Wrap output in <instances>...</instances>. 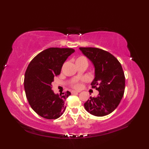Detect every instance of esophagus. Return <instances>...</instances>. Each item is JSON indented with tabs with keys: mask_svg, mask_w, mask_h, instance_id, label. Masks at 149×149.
Wrapping results in <instances>:
<instances>
[{
	"mask_svg": "<svg viewBox=\"0 0 149 149\" xmlns=\"http://www.w3.org/2000/svg\"><path fill=\"white\" fill-rule=\"evenodd\" d=\"M71 93H72V94H74V93H79V91H71Z\"/></svg>",
	"mask_w": 149,
	"mask_h": 149,
	"instance_id": "obj_1",
	"label": "esophagus"
}]
</instances>
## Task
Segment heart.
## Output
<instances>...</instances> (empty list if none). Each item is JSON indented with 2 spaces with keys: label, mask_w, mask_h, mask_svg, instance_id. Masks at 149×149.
<instances>
[{
  "label": "heart",
  "mask_w": 149,
  "mask_h": 149,
  "mask_svg": "<svg viewBox=\"0 0 149 149\" xmlns=\"http://www.w3.org/2000/svg\"><path fill=\"white\" fill-rule=\"evenodd\" d=\"M86 59L84 58V57H79V58H78L77 59H76V61H79V60L81 59ZM87 81V79L86 77H83L81 78V79L79 81H75L74 83H72L71 86L74 88V89H76V90H79L80 89V88H81L82 87V83H84V82H86Z\"/></svg>",
  "instance_id": "obj_1"
}]
</instances>
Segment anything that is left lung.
Here are the masks:
<instances>
[{
    "label": "left lung",
    "instance_id": "8db88e82",
    "mask_svg": "<svg viewBox=\"0 0 149 149\" xmlns=\"http://www.w3.org/2000/svg\"><path fill=\"white\" fill-rule=\"evenodd\" d=\"M79 49L94 64L95 77L91 88L99 91L97 97H90L84 103L85 109L94 116L109 115L118 107L124 93L125 75L122 65L106 50L94 47Z\"/></svg>",
    "mask_w": 149,
    "mask_h": 149
}]
</instances>
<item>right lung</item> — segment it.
Returning a JSON list of instances; mask_svg holds the SVG:
<instances>
[{
	"mask_svg": "<svg viewBox=\"0 0 149 149\" xmlns=\"http://www.w3.org/2000/svg\"><path fill=\"white\" fill-rule=\"evenodd\" d=\"M74 52L70 48L52 47L39 53L27 66L24 77L26 97L31 108L44 118H58L66 108L65 101L70 92L55 94L52 82L60 74L66 59Z\"/></svg>",
	"mask_w": 149,
	"mask_h": 149,
	"instance_id": "obj_1",
	"label": "right lung"
}]
</instances>
